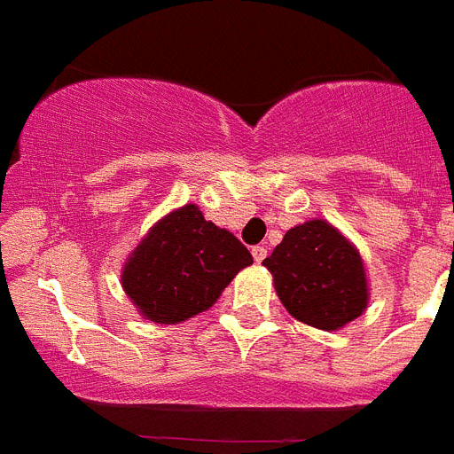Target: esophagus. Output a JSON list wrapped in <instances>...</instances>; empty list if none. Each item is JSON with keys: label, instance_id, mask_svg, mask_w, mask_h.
<instances>
[{"label": "esophagus", "instance_id": "34e87169", "mask_svg": "<svg viewBox=\"0 0 454 454\" xmlns=\"http://www.w3.org/2000/svg\"><path fill=\"white\" fill-rule=\"evenodd\" d=\"M251 256H254L256 262H262L265 256H268V249H265V247H254V249H251Z\"/></svg>", "mask_w": 454, "mask_h": 454}]
</instances>
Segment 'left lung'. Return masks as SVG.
I'll return each mask as SVG.
<instances>
[{"mask_svg": "<svg viewBox=\"0 0 454 454\" xmlns=\"http://www.w3.org/2000/svg\"><path fill=\"white\" fill-rule=\"evenodd\" d=\"M262 265L295 321L334 333L367 309L369 279L363 256L330 221L311 219L293 226Z\"/></svg>", "mask_w": 454, "mask_h": 454, "instance_id": "8db88e82", "label": "left lung"}]
</instances>
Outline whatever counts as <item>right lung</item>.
<instances>
[{
	"label": "right lung",
	"mask_w": 454,
	"mask_h": 454,
	"mask_svg": "<svg viewBox=\"0 0 454 454\" xmlns=\"http://www.w3.org/2000/svg\"><path fill=\"white\" fill-rule=\"evenodd\" d=\"M249 249L186 203L156 221L121 265V288L143 318L175 325L207 311L239 270Z\"/></svg>",
	"instance_id": "add662e5"
}]
</instances>
